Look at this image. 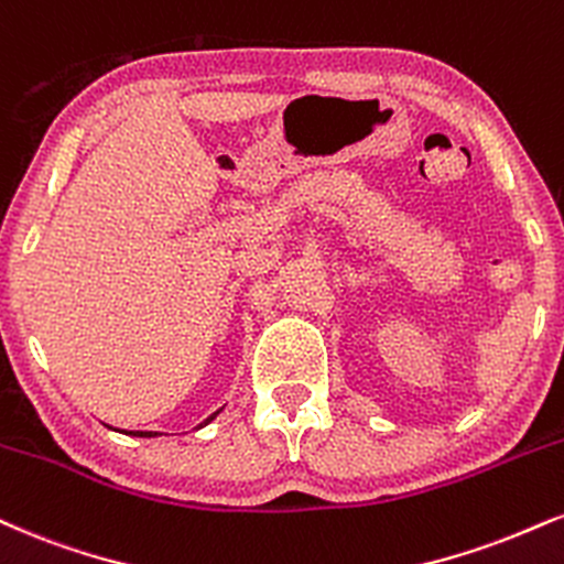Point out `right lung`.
Instances as JSON below:
<instances>
[{
	"instance_id": "right-lung-1",
	"label": "right lung",
	"mask_w": 564,
	"mask_h": 564,
	"mask_svg": "<svg viewBox=\"0 0 564 564\" xmlns=\"http://www.w3.org/2000/svg\"><path fill=\"white\" fill-rule=\"evenodd\" d=\"M215 415H217V412H215ZM215 415H209L207 420H205V423H202V425H207L209 423V420H213ZM202 425H199V429H202ZM128 436H141V438H152V436H158V433H152V431H131V433H128Z\"/></svg>"
}]
</instances>
